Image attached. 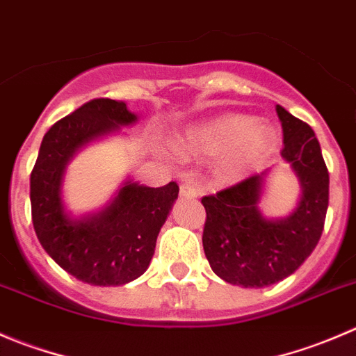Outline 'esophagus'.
<instances>
[{
    "label": "esophagus",
    "instance_id": "1",
    "mask_svg": "<svg viewBox=\"0 0 356 356\" xmlns=\"http://www.w3.org/2000/svg\"><path fill=\"white\" fill-rule=\"evenodd\" d=\"M179 195L190 197V199H193V197L199 195V190H197L193 185H190V183H183V185L179 186Z\"/></svg>",
    "mask_w": 356,
    "mask_h": 356
}]
</instances>
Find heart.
Returning <instances> with one entry per match:
<instances>
[{
    "instance_id": "heart-1",
    "label": "heart",
    "mask_w": 356,
    "mask_h": 356,
    "mask_svg": "<svg viewBox=\"0 0 356 356\" xmlns=\"http://www.w3.org/2000/svg\"><path fill=\"white\" fill-rule=\"evenodd\" d=\"M273 142V133L265 126H256L248 115H221L202 126L190 129L179 142L186 156L218 157V171L223 178L235 179L261 159Z\"/></svg>"
}]
</instances>
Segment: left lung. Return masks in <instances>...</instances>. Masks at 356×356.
<instances>
[{
  "mask_svg": "<svg viewBox=\"0 0 356 356\" xmlns=\"http://www.w3.org/2000/svg\"><path fill=\"white\" fill-rule=\"evenodd\" d=\"M277 114L284 131L280 154L301 183L296 209L282 220L263 216L258 202L266 171L202 197L204 252L213 272L234 286L266 287L289 277L312 254L325 223L329 171L318 140L280 105Z\"/></svg>",
  "mask_w": 356,
  "mask_h": 356,
  "instance_id": "left-lung-1",
  "label": "left lung"
}]
</instances>
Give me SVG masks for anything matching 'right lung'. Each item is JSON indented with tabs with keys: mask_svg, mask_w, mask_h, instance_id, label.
I'll return each instance as SVG.
<instances>
[{
	"mask_svg": "<svg viewBox=\"0 0 356 356\" xmlns=\"http://www.w3.org/2000/svg\"><path fill=\"white\" fill-rule=\"evenodd\" d=\"M135 121L124 102H86L48 129L31 173V211L41 245L60 268L91 286H122L149 268L157 235L179 192L175 181L150 188L128 179L100 213L81 220L65 213L67 163L88 142Z\"/></svg>",
	"mask_w": 356,
	"mask_h": 356,
	"instance_id": "right-lung-1",
	"label": "right lung"
}]
</instances>
